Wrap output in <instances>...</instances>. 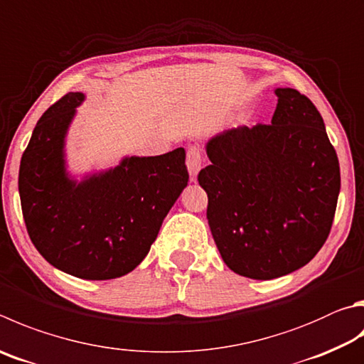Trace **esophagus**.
<instances>
[{"instance_id":"1","label":"esophagus","mask_w":364,"mask_h":364,"mask_svg":"<svg viewBox=\"0 0 364 364\" xmlns=\"http://www.w3.org/2000/svg\"><path fill=\"white\" fill-rule=\"evenodd\" d=\"M186 165H188V170H189L191 181H196L197 173H199V170L202 167V153H200V148L197 146V144H193V146L188 148Z\"/></svg>"}]
</instances>
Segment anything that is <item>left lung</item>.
I'll use <instances>...</instances> for the list:
<instances>
[{"instance_id":"1","label":"left lung","mask_w":364,"mask_h":364,"mask_svg":"<svg viewBox=\"0 0 364 364\" xmlns=\"http://www.w3.org/2000/svg\"><path fill=\"white\" fill-rule=\"evenodd\" d=\"M275 94L272 124L211 138V164L197 176L223 261L255 280L291 274L318 253L341 191L338 154L318 109L296 89Z\"/></svg>"}]
</instances>
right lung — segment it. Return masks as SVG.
I'll return each mask as SVG.
<instances>
[{"label": "right lung", "mask_w": 364, "mask_h": 364, "mask_svg": "<svg viewBox=\"0 0 364 364\" xmlns=\"http://www.w3.org/2000/svg\"><path fill=\"white\" fill-rule=\"evenodd\" d=\"M84 94L68 92L39 119L23 151L18 193L33 245L52 266L84 280H111L140 264L164 218L188 186L186 153L125 157L71 180L65 135Z\"/></svg>", "instance_id": "obj_1"}]
</instances>
